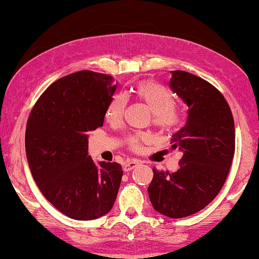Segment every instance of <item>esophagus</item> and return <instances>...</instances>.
<instances>
[{
	"mask_svg": "<svg viewBox=\"0 0 259 259\" xmlns=\"http://www.w3.org/2000/svg\"><path fill=\"white\" fill-rule=\"evenodd\" d=\"M139 164H140V161L137 160V159H131V160L127 161L125 166H123V171H125V172L132 171V169L136 168Z\"/></svg>",
	"mask_w": 259,
	"mask_h": 259,
	"instance_id": "obj_1",
	"label": "esophagus"
}]
</instances>
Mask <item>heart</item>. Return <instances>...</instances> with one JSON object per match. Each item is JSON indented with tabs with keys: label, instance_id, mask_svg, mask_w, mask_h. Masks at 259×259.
I'll return each instance as SVG.
<instances>
[{
	"label": "heart",
	"instance_id": "heart-1",
	"mask_svg": "<svg viewBox=\"0 0 259 259\" xmlns=\"http://www.w3.org/2000/svg\"><path fill=\"white\" fill-rule=\"evenodd\" d=\"M137 98L145 102L153 112V123L162 132H173L182 121V115L176 107L175 94L168 88L153 81H143L138 83L136 90ZM127 105V98L123 94H116L108 102L105 118L108 122L116 123L122 118ZM148 137L143 133H134L126 138L127 146L132 151H140Z\"/></svg>",
	"mask_w": 259,
	"mask_h": 259
}]
</instances>
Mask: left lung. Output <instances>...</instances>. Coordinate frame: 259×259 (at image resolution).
<instances>
[{"label":"left lung","instance_id":"left-lung-1","mask_svg":"<svg viewBox=\"0 0 259 259\" xmlns=\"http://www.w3.org/2000/svg\"><path fill=\"white\" fill-rule=\"evenodd\" d=\"M171 73L169 87L189 107L186 125L171 139L183 157L177 172L153 168L147 191L155 211L183 218L203 210L224 185L235 155V122L214 86L184 70Z\"/></svg>","mask_w":259,"mask_h":259}]
</instances>
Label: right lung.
<instances>
[{"label":"right lung","mask_w":259,"mask_h":259,"mask_svg":"<svg viewBox=\"0 0 259 259\" xmlns=\"http://www.w3.org/2000/svg\"><path fill=\"white\" fill-rule=\"evenodd\" d=\"M116 87L106 74H69L42 93L28 118L26 153L35 183L53 206L76 221L108 213L121 183V165H97L88 155V132L104 125Z\"/></svg>","instance_id":"add662e5"}]
</instances>
